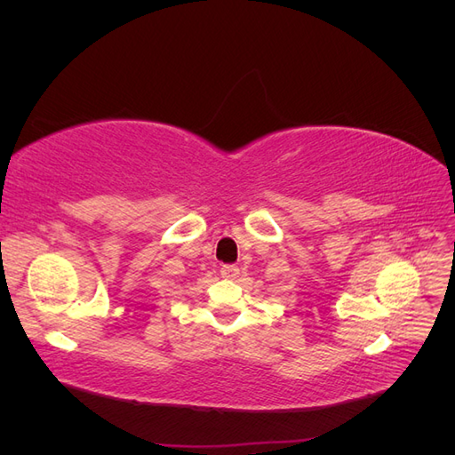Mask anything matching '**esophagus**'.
<instances>
[{
  "label": "esophagus",
  "mask_w": 455,
  "mask_h": 455,
  "mask_svg": "<svg viewBox=\"0 0 455 455\" xmlns=\"http://www.w3.org/2000/svg\"><path fill=\"white\" fill-rule=\"evenodd\" d=\"M220 275H222L224 279H237L239 277V267L226 264V266H222V269H220Z\"/></svg>",
  "instance_id": "34e87169"
}]
</instances>
